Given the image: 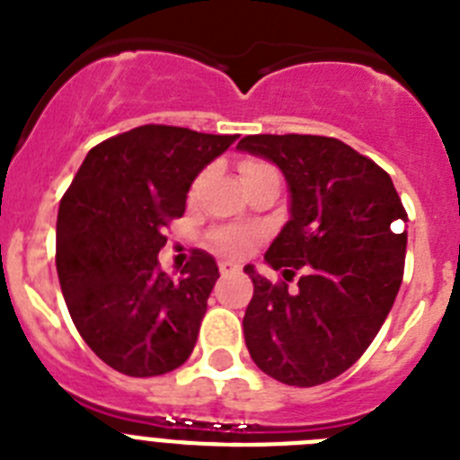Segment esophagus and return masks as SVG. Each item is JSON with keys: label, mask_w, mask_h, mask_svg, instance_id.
Segmentation results:
<instances>
[{"label": "esophagus", "mask_w": 460, "mask_h": 460, "mask_svg": "<svg viewBox=\"0 0 460 460\" xmlns=\"http://www.w3.org/2000/svg\"><path fill=\"white\" fill-rule=\"evenodd\" d=\"M218 271H221L223 276L234 274V271H239V265L237 262H233V260H221V262H218Z\"/></svg>", "instance_id": "obj_1"}]
</instances>
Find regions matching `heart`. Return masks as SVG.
<instances>
[{
    "instance_id": "b5f03b06",
    "label": "heart",
    "mask_w": 460,
    "mask_h": 460,
    "mask_svg": "<svg viewBox=\"0 0 460 460\" xmlns=\"http://www.w3.org/2000/svg\"><path fill=\"white\" fill-rule=\"evenodd\" d=\"M262 168V164H255V161H249V164L242 165V174L249 172V170ZM214 243L218 249L227 255H243L246 251L253 246L255 242V230H249V227H223V230H217L214 233Z\"/></svg>"
}]
</instances>
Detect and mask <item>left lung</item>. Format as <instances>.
<instances>
[{"instance_id": "1", "label": "left lung", "mask_w": 460, "mask_h": 460, "mask_svg": "<svg viewBox=\"0 0 460 460\" xmlns=\"http://www.w3.org/2000/svg\"><path fill=\"white\" fill-rule=\"evenodd\" d=\"M239 152L283 172L290 218L265 253L283 276L302 270L295 292L253 265L243 339L262 373L292 387L334 380L367 350L403 280L408 221L394 181L371 158L323 136H246Z\"/></svg>"}]
</instances>
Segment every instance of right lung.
<instances>
[{
    "label": "right lung",
    "mask_w": 460,
    "mask_h": 460,
    "mask_svg": "<svg viewBox=\"0 0 460 460\" xmlns=\"http://www.w3.org/2000/svg\"><path fill=\"white\" fill-rule=\"evenodd\" d=\"M234 140L137 126L96 145L59 202L57 274L68 313L96 357L124 376H164L193 352L217 260L195 251L172 280L158 251L195 177Z\"/></svg>",
    "instance_id": "add662e5"
}]
</instances>
